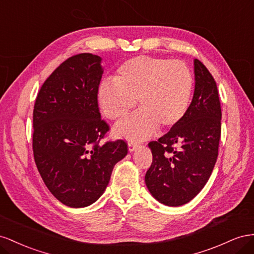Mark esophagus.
Returning a JSON list of instances; mask_svg holds the SVG:
<instances>
[{"instance_id":"1","label":"esophagus","mask_w":254,"mask_h":254,"mask_svg":"<svg viewBox=\"0 0 254 254\" xmlns=\"http://www.w3.org/2000/svg\"><path fill=\"white\" fill-rule=\"evenodd\" d=\"M138 147H139V143L137 142V141H129V142L127 143V148H128V151H129V152L135 151Z\"/></svg>"}]
</instances>
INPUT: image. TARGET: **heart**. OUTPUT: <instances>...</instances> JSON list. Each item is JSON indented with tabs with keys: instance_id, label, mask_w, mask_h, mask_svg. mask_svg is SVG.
Masks as SVG:
<instances>
[{
	"instance_id": "b5f03b06",
	"label": "heart",
	"mask_w": 254,
	"mask_h": 254,
	"mask_svg": "<svg viewBox=\"0 0 254 254\" xmlns=\"http://www.w3.org/2000/svg\"><path fill=\"white\" fill-rule=\"evenodd\" d=\"M113 81L103 82L98 89V105L104 117L126 118L136 100L140 110L116 126L117 136L147 138L158 127L168 129L177 126L190 107L193 77L183 62L136 56L121 64Z\"/></svg>"
}]
</instances>
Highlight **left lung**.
Listing matches in <instances>:
<instances>
[{"mask_svg": "<svg viewBox=\"0 0 254 254\" xmlns=\"http://www.w3.org/2000/svg\"><path fill=\"white\" fill-rule=\"evenodd\" d=\"M194 91L184 118L157 141L149 142L153 161L144 182L161 203L180 206L205 186L218 156L221 108L214 77L193 61Z\"/></svg>", "mask_w": 254, "mask_h": 254, "instance_id": "8db88e82", "label": "left lung"}]
</instances>
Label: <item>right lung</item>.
Segmentation results:
<instances>
[{"mask_svg":"<svg viewBox=\"0 0 254 254\" xmlns=\"http://www.w3.org/2000/svg\"><path fill=\"white\" fill-rule=\"evenodd\" d=\"M101 62L90 53L64 61L43 83L34 106L36 166L51 193L73 208L95 203L114 166L127 154L123 140L98 143L108 131L97 99Z\"/></svg>","mask_w":254,"mask_h":254,"instance_id":"add662e5","label":"right lung"}]
</instances>
